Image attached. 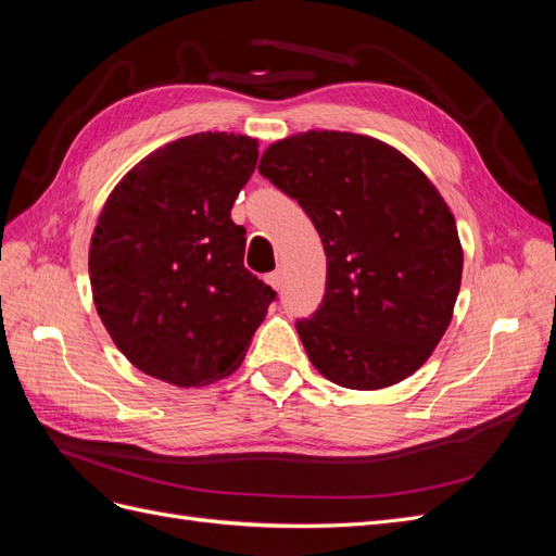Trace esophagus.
<instances>
[{"mask_svg":"<svg viewBox=\"0 0 556 556\" xmlns=\"http://www.w3.org/2000/svg\"><path fill=\"white\" fill-rule=\"evenodd\" d=\"M266 282L271 285L274 290H280V288H282V271H280V268H278V271H274V274H268V276H266Z\"/></svg>","mask_w":556,"mask_h":556,"instance_id":"34e87169","label":"esophagus"}]
</instances>
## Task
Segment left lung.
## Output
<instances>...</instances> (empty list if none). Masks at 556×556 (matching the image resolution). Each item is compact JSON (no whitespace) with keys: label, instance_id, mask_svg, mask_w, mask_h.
<instances>
[{"label":"left lung","instance_id":"1","mask_svg":"<svg viewBox=\"0 0 556 556\" xmlns=\"http://www.w3.org/2000/svg\"><path fill=\"white\" fill-rule=\"evenodd\" d=\"M260 174L299 201L325 245L323 304L296 319L313 366L348 390L413 376L462 285L459 233L439 190L396 148L327 129L271 143Z\"/></svg>","mask_w":556,"mask_h":556}]
</instances>
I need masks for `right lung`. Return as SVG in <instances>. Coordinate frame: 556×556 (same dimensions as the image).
I'll return each mask as SVG.
<instances>
[{"label": "right lung", "mask_w": 556, "mask_h": 556, "mask_svg": "<svg viewBox=\"0 0 556 556\" xmlns=\"http://www.w3.org/2000/svg\"><path fill=\"white\" fill-rule=\"evenodd\" d=\"M257 141L201 131L150 153L115 185L90 243L99 317L139 371L178 387L237 371L276 299L243 266L231 206Z\"/></svg>", "instance_id": "1"}]
</instances>
